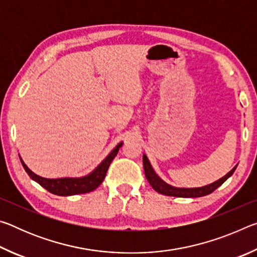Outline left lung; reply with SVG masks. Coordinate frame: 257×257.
I'll return each mask as SVG.
<instances>
[{"label":"left lung","instance_id":"8db88e82","mask_svg":"<svg viewBox=\"0 0 257 257\" xmlns=\"http://www.w3.org/2000/svg\"><path fill=\"white\" fill-rule=\"evenodd\" d=\"M143 164H144V171L147 181L150 182V185L153 187L154 190L162 195H167V196H175V197H202L206 196V195L211 194L214 191L217 187H220L223 182L228 179L229 177L232 176V173L236 170V167L232 168L231 171H229L224 177L220 178L219 180L212 182L210 185L203 186V187H195V188H178V187H173L169 185L164 180L156 175L153 167H152L149 159L145 154H143Z\"/></svg>","mask_w":257,"mask_h":257}]
</instances>
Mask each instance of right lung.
<instances>
[{"mask_svg": "<svg viewBox=\"0 0 257 257\" xmlns=\"http://www.w3.org/2000/svg\"><path fill=\"white\" fill-rule=\"evenodd\" d=\"M122 145V142L119 143V144L111 151V153L108 154L92 172H89L88 175L82 177H63L54 178V179L41 177L30 170L27 165L25 164L23 159H21L20 156L19 158L26 172L28 173V176L32 178L34 181H36L37 184H40L42 187H44L46 190H49L50 193L54 195H59V196H72V195L77 194L89 193V191L96 189L97 187L102 184L104 178L106 176L108 167H110L113 159L115 158L116 154H118L119 149Z\"/></svg>", "mask_w": 257, "mask_h": 257, "instance_id": "add662e5", "label": "right lung"}]
</instances>
